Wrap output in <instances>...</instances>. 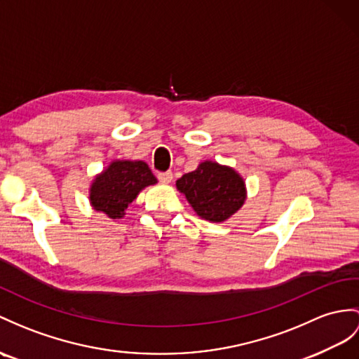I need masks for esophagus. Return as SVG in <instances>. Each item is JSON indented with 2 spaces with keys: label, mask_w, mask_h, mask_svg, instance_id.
<instances>
[{
  "label": "esophagus",
  "mask_w": 359,
  "mask_h": 359,
  "mask_svg": "<svg viewBox=\"0 0 359 359\" xmlns=\"http://www.w3.org/2000/svg\"><path fill=\"white\" fill-rule=\"evenodd\" d=\"M158 180L160 182H163V184H169V182H172L173 180V175L172 172H161L158 173Z\"/></svg>",
  "instance_id": "34e87169"
}]
</instances>
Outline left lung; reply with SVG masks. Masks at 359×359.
<instances>
[{"mask_svg": "<svg viewBox=\"0 0 359 359\" xmlns=\"http://www.w3.org/2000/svg\"><path fill=\"white\" fill-rule=\"evenodd\" d=\"M198 216L210 222H224L245 203L247 189L241 175L229 165L204 161L177 181Z\"/></svg>", "mask_w": 359, "mask_h": 359, "instance_id": "obj_1", "label": "left lung"}]
</instances>
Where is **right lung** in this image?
<instances>
[{"label": "right lung", "mask_w": 359, "mask_h": 359, "mask_svg": "<svg viewBox=\"0 0 359 359\" xmlns=\"http://www.w3.org/2000/svg\"><path fill=\"white\" fill-rule=\"evenodd\" d=\"M152 184H156V178L144 161H112L94 178L90 203L111 219H120L140 191Z\"/></svg>", "instance_id": "obj_1"}]
</instances>
